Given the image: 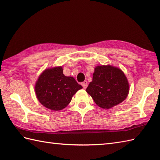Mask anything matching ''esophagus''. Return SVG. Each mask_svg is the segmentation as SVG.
<instances>
[{"label":"esophagus","mask_w":160,"mask_h":160,"mask_svg":"<svg viewBox=\"0 0 160 160\" xmlns=\"http://www.w3.org/2000/svg\"><path fill=\"white\" fill-rule=\"evenodd\" d=\"M81 84H82V86L83 87L84 89H86V88L88 86V82H87V81H84V82H82V83H81Z\"/></svg>","instance_id":"obj_1"}]
</instances>
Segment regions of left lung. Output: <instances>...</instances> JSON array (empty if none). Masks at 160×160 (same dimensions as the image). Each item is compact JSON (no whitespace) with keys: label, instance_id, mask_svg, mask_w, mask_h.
Instances as JSON below:
<instances>
[{"label":"left lung","instance_id":"1","mask_svg":"<svg viewBox=\"0 0 160 160\" xmlns=\"http://www.w3.org/2000/svg\"><path fill=\"white\" fill-rule=\"evenodd\" d=\"M86 91L98 107L108 109L126 99L129 84L124 72L119 68L101 65L95 68L93 80Z\"/></svg>","mask_w":160,"mask_h":160}]
</instances>
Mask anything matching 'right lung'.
I'll return each instance as SVG.
<instances>
[{
    "mask_svg": "<svg viewBox=\"0 0 160 160\" xmlns=\"http://www.w3.org/2000/svg\"><path fill=\"white\" fill-rule=\"evenodd\" d=\"M82 88L73 77L64 76L62 67H56L45 69L40 75L35 92L44 107L60 111L70 103L73 95Z\"/></svg>",
    "mask_w": 160,
    "mask_h": 160,
    "instance_id": "obj_1",
    "label": "right lung"
}]
</instances>
